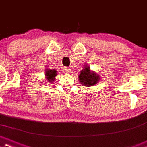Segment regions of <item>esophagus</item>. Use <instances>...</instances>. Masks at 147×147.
<instances>
[{
  "mask_svg": "<svg viewBox=\"0 0 147 147\" xmlns=\"http://www.w3.org/2000/svg\"><path fill=\"white\" fill-rule=\"evenodd\" d=\"M71 68H69V67L65 68V69H64V72L66 74H69L71 72Z\"/></svg>",
  "mask_w": 147,
  "mask_h": 147,
  "instance_id": "obj_1",
  "label": "esophagus"
}]
</instances>
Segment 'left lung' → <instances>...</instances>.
Here are the masks:
<instances>
[{"instance_id":"8db88e82","label":"left lung","mask_w":147,"mask_h":147,"mask_svg":"<svg viewBox=\"0 0 147 147\" xmlns=\"http://www.w3.org/2000/svg\"><path fill=\"white\" fill-rule=\"evenodd\" d=\"M78 81L84 86H93L98 84L100 79V76L96 72L90 70L88 65H84V69L78 75Z\"/></svg>"}]
</instances>
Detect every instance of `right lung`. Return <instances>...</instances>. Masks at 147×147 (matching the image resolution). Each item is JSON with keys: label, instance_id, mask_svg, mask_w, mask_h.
I'll return each instance as SVG.
<instances>
[{"label": "right lung", "instance_id": "right-lung-1", "mask_svg": "<svg viewBox=\"0 0 147 147\" xmlns=\"http://www.w3.org/2000/svg\"><path fill=\"white\" fill-rule=\"evenodd\" d=\"M45 72L47 80L49 82L52 83L53 81H54L55 77L57 76V71L55 69H49V68H48L47 66V67L46 68V69H45Z\"/></svg>", "mask_w": 147, "mask_h": 147}]
</instances>
